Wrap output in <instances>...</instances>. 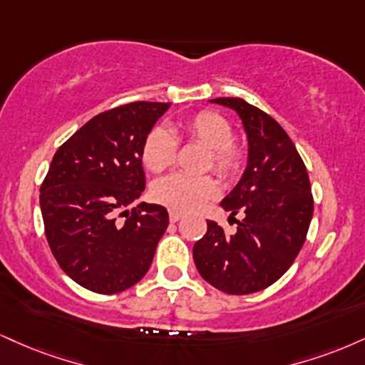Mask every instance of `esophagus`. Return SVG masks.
<instances>
[{
  "instance_id": "1",
  "label": "esophagus",
  "mask_w": 365,
  "mask_h": 365,
  "mask_svg": "<svg viewBox=\"0 0 365 365\" xmlns=\"http://www.w3.org/2000/svg\"><path fill=\"white\" fill-rule=\"evenodd\" d=\"M180 219H182V214L177 212V210H170V221L171 222H177V221H180Z\"/></svg>"
}]
</instances>
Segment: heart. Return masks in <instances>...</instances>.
Wrapping results in <instances>:
<instances>
[{
  "label": "heart",
  "instance_id": "obj_1",
  "mask_svg": "<svg viewBox=\"0 0 365 365\" xmlns=\"http://www.w3.org/2000/svg\"><path fill=\"white\" fill-rule=\"evenodd\" d=\"M178 130L187 139L209 149L207 168L221 177L235 178L243 170L245 151L232 139V127L222 115L210 110L197 112L182 122ZM177 149L175 135L163 127H155L144 138L140 151L143 163L153 173H161L175 163ZM217 194L219 185L212 177H187L180 173L158 180L151 187L153 199L177 212L200 209Z\"/></svg>",
  "mask_w": 365,
  "mask_h": 365
}]
</instances>
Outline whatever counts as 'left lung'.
<instances>
[{
	"mask_svg": "<svg viewBox=\"0 0 365 365\" xmlns=\"http://www.w3.org/2000/svg\"><path fill=\"white\" fill-rule=\"evenodd\" d=\"M238 112L248 135V166L221 202L236 221L227 236L217 222L194 245L199 274L219 291L243 296L282 277L308 235L314 200L304 161L275 118L243 98H214ZM235 219V217H231Z\"/></svg>",
	"mask_w": 365,
	"mask_h": 365,
	"instance_id": "1",
	"label": "left lung"
}]
</instances>
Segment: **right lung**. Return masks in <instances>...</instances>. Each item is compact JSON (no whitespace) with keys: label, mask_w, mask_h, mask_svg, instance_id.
<instances>
[{"label":"right lung","mask_w":365,"mask_h":365,"mask_svg":"<svg viewBox=\"0 0 365 365\" xmlns=\"http://www.w3.org/2000/svg\"><path fill=\"white\" fill-rule=\"evenodd\" d=\"M168 107L133 102L98 113L52 158L41 185L46 238L61 269L88 291L122 292L151 267L168 212L125 207L146 187L143 143Z\"/></svg>","instance_id":"1"}]
</instances>
